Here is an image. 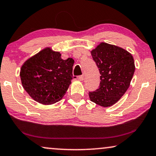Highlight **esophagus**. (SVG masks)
Listing matches in <instances>:
<instances>
[{
  "label": "esophagus",
  "mask_w": 156,
  "mask_h": 156,
  "mask_svg": "<svg viewBox=\"0 0 156 156\" xmlns=\"http://www.w3.org/2000/svg\"><path fill=\"white\" fill-rule=\"evenodd\" d=\"M78 79H79L80 80H84V76L83 75H81V76H78Z\"/></svg>",
  "instance_id": "obj_1"
}]
</instances>
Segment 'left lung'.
<instances>
[{
	"instance_id": "obj_1",
	"label": "left lung",
	"mask_w": 156,
	"mask_h": 156,
	"mask_svg": "<svg viewBox=\"0 0 156 156\" xmlns=\"http://www.w3.org/2000/svg\"><path fill=\"white\" fill-rule=\"evenodd\" d=\"M98 68L99 88L89 92L92 102L103 107L111 106L119 101L129 88L135 72L132 55L125 49L101 43L91 51Z\"/></svg>"
}]
</instances>
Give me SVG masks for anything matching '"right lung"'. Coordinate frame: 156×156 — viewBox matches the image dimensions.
<instances>
[{
    "label": "right lung",
    "mask_w": 156,
    "mask_h": 156,
    "mask_svg": "<svg viewBox=\"0 0 156 156\" xmlns=\"http://www.w3.org/2000/svg\"><path fill=\"white\" fill-rule=\"evenodd\" d=\"M59 52L47 48L22 66L20 76L23 87L37 102L45 105L58 102L71 83L74 61L70 58L63 60Z\"/></svg>",
    "instance_id": "obj_1"
}]
</instances>
